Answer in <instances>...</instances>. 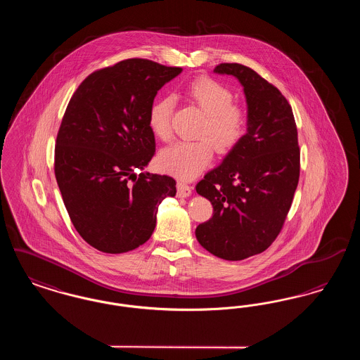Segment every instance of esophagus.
<instances>
[{"instance_id": "esophagus-1", "label": "esophagus", "mask_w": 360, "mask_h": 360, "mask_svg": "<svg viewBox=\"0 0 360 360\" xmlns=\"http://www.w3.org/2000/svg\"><path fill=\"white\" fill-rule=\"evenodd\" d=\"M176 195L181 198H186L188 195H191V188L184 184V182H178L176 185Z\"/></svg>"}]
</instances>
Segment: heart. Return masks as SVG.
Here are the masks:
<instances>
[{
	"label": "heart",
	"instance_id": "b5f03b06",
	"mask_svg": "<svg viewBox=\"0 0 360 360\" xmlns=\"http://www.w3.org/2000/svg\"><path fill=\"white\" fill-rule=\"evenodd\" d=\"M185 93L206 115L198 136L210 138L220 153L236 147L245 135L248 116L243 106L233 103V93L216 79L200 77L191 81ZM174 100L170 96L155 100L148 124L155 136L160 140L172 137ZM207 139L195 141H178L159 155L160 167L179 179H193L205 170L213 159V146Z\"/></svg>",
	"mask_w": 360,
	"mask_h": 360
}]
</instances>
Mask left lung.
Instances as JSON below:
<instances>
[{"label": "left lung", "instance_id": "8db88e82", "mask_svg": "<svg viewBox=\"0 0 360 360\" xmlns=\"http://www.w3.org/2000/svg\"><path fill=\"white\" fill-rule=\"evenodd\" d=\"M239 81L247 103V132L195 190L213 216L195 229L198 243L225 260L267 250L289 213L300 178V148L291 106L254 70L221 63L213 70Z\"/></svg>", "mask_w": 360, "mask_h": 360}]
</instances>
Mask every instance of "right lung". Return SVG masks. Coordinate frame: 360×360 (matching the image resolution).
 Here are the masks:
<instances>
[{
    "label": "right lung",
    "instance_id": "add662e5",
    "mask_svg": "<svg viewBox=\"0 0 360 360\" xmlns=\"http://www.w3.org/2000/svg\"><path fill=\"white\" fill-rule=\"evenodd\" d=\"M181 72L128 59L90 74L70 100L56 137L55 176L71 223L98 251L122 254L144 244L159 204L176 194L172 176L144 167L155 153L148 124L155 96Z\"/></svg>",
    "mask_w": 360,
    "mask_h": 360
}]
</instances>
